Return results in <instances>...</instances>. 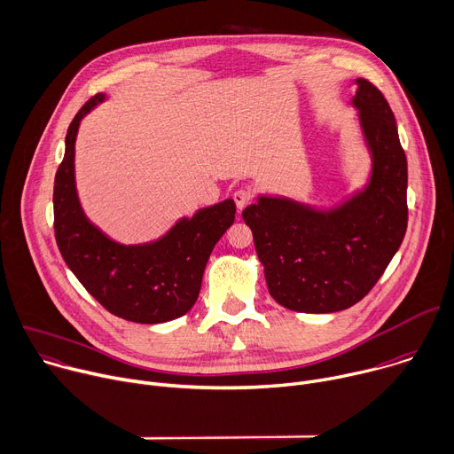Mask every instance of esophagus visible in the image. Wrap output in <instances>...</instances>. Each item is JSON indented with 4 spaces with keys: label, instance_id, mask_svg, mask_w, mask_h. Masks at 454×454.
<instances>
[{
    "label": "esophagus",
    "instance_id": "1",
    "mask_svg": "<svg viewBox=\"0 0 454 454\" xmlns=\"http://www.w3.org/2000/svg\"><path fill=\"white\" fill-rule=\"evenodd\" d=\"M232 199H234L238 209L241 211V209H245V206L252 200V192H248V190H236L234 195H232Z\"/></svg>",
    "mask_w": 454,
    "mask_h": 454
}]
</instances>
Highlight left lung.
Returning a JSON list of instances; mask_svg holds the SVG:
<instances>
[{
    "label": "left lung",
    "instance_id": "8db88e82",
    "mask_svg": "<svg viewBox=\"0 0 454 454\" xmlns=\"http://www.w3.org/2000/svg\"><path fill=\"white\" fill-rule=\"evenodd\" d=\"M354 83L352 106L372 157L369 183L329 209L261 195L243 211L268 292L292 311L334 313L359 302L406 232L408 164L394 113L374 83Z\"/></svg>",
    "mask_w": 454,
    "mask_h": 454
}]
</instances>
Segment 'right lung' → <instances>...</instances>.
<instances>
[{"instance_id": "obj_1", "label": "right lung", "mask_w": 454, "mask_h": 454, "mask_svg": "<svg viewBox=\"0 0 454 454\" xmlns=\"http://www.w3.org/2000/svg\"><path fill=\"white\" fill-rule=\"evenodd\" d=\"M104 100L100 93L85 102L67 129L53 188L55 239L76 279L107 311L137 324L169 322L197 302L207 259L232 225L236 204L227 199L199 209L150 243L121 245L111 239L85 216L74 184L80 121Z\"/></svg>"}]
</instances>
